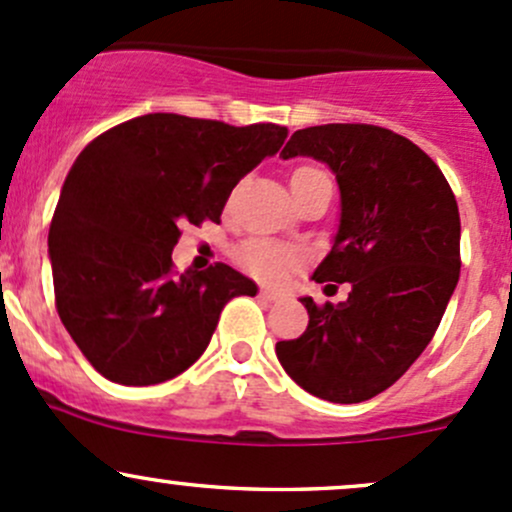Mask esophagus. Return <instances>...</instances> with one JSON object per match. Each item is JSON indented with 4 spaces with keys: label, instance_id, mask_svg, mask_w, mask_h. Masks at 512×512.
<instances>
[{
    "label": "esophagus",
    "instance_id": "obj_1",
    "mask_svg": "<svg viewBox=\"0 0 512 512\" xmlns=\"http://www.w3.org/2000/svg\"><path fill=\"white\" fill-rule=\"evenodd\" d=\"M258 295H261V300H263V302H278L280 298H283V295L276 293V290H268V288H263L261 293H258Z\"/></svg>",
    "mask_w": 512,
    "mask_h": 512
}]
</instances>
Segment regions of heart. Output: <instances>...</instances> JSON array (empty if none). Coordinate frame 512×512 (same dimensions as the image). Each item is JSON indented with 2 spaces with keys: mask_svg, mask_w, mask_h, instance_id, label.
I'll return each mask as SVG.
<instances>
[{
  "mask_svg": "<svg viewBox=\"0 0 512 512\" xmlns=\"http://www.w3.org/2000/svg\"><path fill=\"white\" fill-rule=\"evenodd\" d=\"M236 261L251 276L266 280V283H283L290 273L302 266V254L300 249L283 244V241L249 239L236 251Z\"/></svg>",
  "mask_w": 512,
  "mask_h": 512,
  "instance_id": "obj_1",
  "label": "heart"
}]
</instances>
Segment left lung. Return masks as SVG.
Returning <instances> with one entry per match:
<instances>
[{
    "instance_id": "left-lung-1",
    "label": "left lung",
    "mask_w": 512,
    "mask_h": 512,
    "mask_svg": "<svg viewBox=\"0 0 512 512\" xmlns=\"http://www.w3.org/2000/svg\"><path fill=\"white\" fill-rule=\"evenodd\" d=\"M280 156L315 158L337 178V234L312 280L351 293L324 307L300 298L310 322L276 344L278 361L307 393L361 403L393 386L437 332L459 280V207L437 163L381 126H310Z\"/></svg>"
}]
</instances>
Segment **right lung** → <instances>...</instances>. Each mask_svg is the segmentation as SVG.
Wrapping results in <instances>:
<instances>
[{
    "mask_svg": "<svg viewBox=\"0 0 512 512\" xmlns=\"http://www.w3.org/2000/svg\"><path fill=\"white\" fill-rule=\"evenodd\" d=\"M285 136L278 124L158 112L85 146L60 190L48 258L60 320L104 378L170 381L200 359L222 307L258 293L224 263L175 276L170 256L180 224L219 222L234 185Z\"/></svg>",
    "mask_w": 512,
    "mask_h": 512,
    "instance_id": "1",
    "label": "right lung"
}]
</instances>
